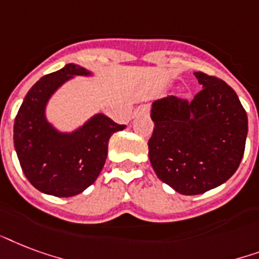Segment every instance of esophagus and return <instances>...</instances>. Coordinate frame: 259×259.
I'll use <instances>...</instances> for the list:
<instances>
[{"label":"esophagus","instance_id":"34e87169","mask_svg":"<svg viewBox=\"0 0 259 259\" xmlns=\"http://www.w3.org/2000/svg\"><path fill=\"white\" fill-rule=\"evenodd\" d=\"M142 113H150V105H148V104H144V105H140V107L136 108L132 116L135 117V116L142 115Z\"/></svg>","mask_w":259,"mask_h":259}]
</instances>
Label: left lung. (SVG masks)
Listing matches in <instances>:
<instances>
[{
	"label": "left lung",
	"instance_id": "8db88e82",
	"mask_svg": "<svg viewBox=\"0 0 259 259\" xmlns=\"http://www.w3.org/2000/svg\"><path fill=\"white\" fill-rule=\"evenodd\" d=\"M202 89L186 101L176 96L152 104L148 157L158 178L182 194L205 193L239 167L247 115L231 86L197 71Z\"/></svg>",
	"mask_w": 259,
	"mask_h": 259
}]
</instances>
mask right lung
<instances>
[{
	"instance_id": "right-lung-1",
	"label": "right lung",
	"mask_w": 259,
	"mask_h": 259,
	"mask_svg": "<svg viewBox=\"0 0 259 259\" xmlns=\"http://www.w3.org/2000/svg\"><path fill=\"white\" fill-rule=\"evenodd\" d=\"M86 74L81 66L66 65L44 75L29 89L16 115L13 140L20 166L28 181L46 194L71 197L92 185L107 159L109 138L125 128L101 113L70 135L46 121L50 96L73 75Z\"/></svg>"
}]
</instances>
